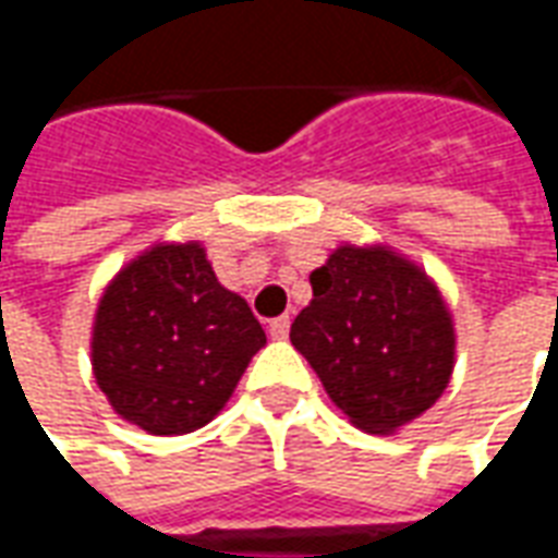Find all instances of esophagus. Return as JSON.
I'll return each mask as SVG.
<instances>
[{
    "mask_svg": "<svg viewBox=\"0 0 558 558\" xmlns=\"http://www.w3.org/2000/svg\"><path fill=\"white\" fill-rule=\"evenodd\" d=\"M268 335H271V340H287V335H290V316L271 319L268 323Z\"/></svg>",
    "mask_w": 558,
    "mask_h": 558,
    "instance_id": "34e87169",
    "label": "esophagus"
}]
</instances>
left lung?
I'll use <instances>...</instances> for the list:
<instances>
[{"label":"left lung","instance_id":"8db88e82","mask_svg":"<svg viewBox=\"0 0 558 558\" xmlns=\"http://www.w3.org/2000/svg\"><path fill=\"white\" fill-rule=\"evenodd\" d=\"M311 287L290 340L359 430L391 436L442 398L454 316L418 263L391 244L343 242L311 271Z\"/></svg>","mask_w":558,"mask_h":558}]
</instances>
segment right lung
<instances>
[{
	"instance_id": "obj_1",
	"label": "right lung",
	"mask_w": 558,
	"mask_h": 558,
	"mask_svg": "<svg viewBox=\"0 0 558 558\" xmlns=\"http://www.w3.org/2000/svg\"><path fill=\"white\" fill-rule=\"evenodd\" d=\"M92 374L119 418L182 436L215 418L266 331L199 242H155L116 271L92 323Z\"/></svg>"
}]
</instances>
